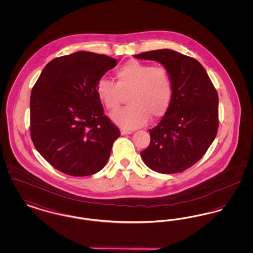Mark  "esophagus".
Segmentation results:
<instances>
[{
  "label": "esophagus",
  "mask_w": 253,
  "mask_h": 253,
  "mask_svg": "<svg viewBox=\"0 0 253 253\" xmlns=\"http://www.w3.org/2000/svg\"><path fill=\"white\" fill-rule=\"evenodd\" d=\"M121 132L122 135H124V134H129V133H132V131H131V130H128V129H123V128H121Z\"/></svg>",
  "instance_id": "1"
}]
</instances>
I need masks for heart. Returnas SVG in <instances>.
I'll return each instance as SVG.
<instances>
[{
	"label": "heart",
	"mask_w": 253,
	"mask_h": 253,
	"mask_svg": "<svg viewBox=\"0 0 253 253\" xmlns=\"http://www.w3.org/2000/svg\"><path fill=\"white\" fill-rule=\"evenodd\" d=\"M117 84L101 79L96 85V94L106 108L113 111L120 106L121 92L131 90L130 105L115 111L111 118L127 129L143 126L152 119L163 117L172 99V84L163 67L138 60H129L116 72Z\"/></svg>",
	"instance_id": "obj_1"
}]
</instances>
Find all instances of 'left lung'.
<instances>
[{"label": "left lung", "mask_w": 253, "mask_h": 253, "mask_svg": "<svg viewBox=\"0 0 253 253\" xmlns=\"http://www.w3.org/2000/svg\"><path fill=\"white\" fill-rule=\"evenodd\" d=\"M134 58L161 63L168 71L173 90L168 111L149 130L150 145L140 156L157 172H181L202 158L216 136V89L199 61L176 51L159 49Z\"/></svg>", "instance_id": "8db88e82"}]
</instances>
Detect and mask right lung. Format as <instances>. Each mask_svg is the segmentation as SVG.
<instances>
[{
  "label": "right lung",
  "mask_w": 253,
  "mask_h": 253,
  "mask_svg": "<svg viewBox=\"0 0 253 253\" xmlns=\"http://www.w3.org/2000/svg\"><path fill=\"white\" fill-rule=\"evenodd\" d=\"M117 63L106 55L79 51L51 60L32 88L31 139L42 157L65 174L99 171L121 135L96 94L97 83Z\"/></svg>",
  "instance_id": "obj_1"
}]
</instances>
